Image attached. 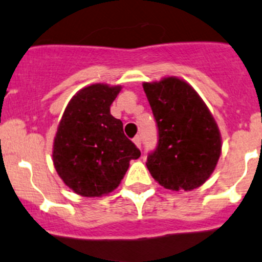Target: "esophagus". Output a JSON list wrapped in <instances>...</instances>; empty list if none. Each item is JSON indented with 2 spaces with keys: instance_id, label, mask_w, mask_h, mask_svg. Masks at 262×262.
<instances>
[{
  "instance_id": "esophagus-1",
  "label": "esophagus",
  "mask_w": 262,
  "mask_h": 262,
  "mask_svg": "<svg viewBox=\"0 0 262 262\" xmlns=\"http://www.w3.org/2000/svg\"><path fill=\"white\" fill-rule=\"evenodd\" d=\"M133 142H134V144L137 145V147L140 148V145H142V138H140V136H137V137H134Z\"/></svg>"
}]
</instances>
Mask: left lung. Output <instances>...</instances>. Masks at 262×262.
<instances>
[{"mask_svg": "<svg viewBox=\"0 0 262 262\" xmlns=\"http://www.w3.org/2000/svg\"><path fill=\"white\" fill-rule=\"evenodd\" d=\"M158 126V145L147 168L164 188L192 191L210 178L221 156L216 120L196 90L176 76L144 82Z\"/></svg>", "mask_w": 262, "mask_h": 262, "instance_id": "left-lung-1", "label": "left lung"}]
</instances>
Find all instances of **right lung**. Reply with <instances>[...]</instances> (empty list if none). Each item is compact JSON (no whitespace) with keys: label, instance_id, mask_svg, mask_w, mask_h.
Listing matches in <instances>:
<instances>
[{"label":"right lung","instance_id":"1","mask_svg":"<svg viewBox=\"0 0 262 262\" xmlns=\"http://www.w3.org/2000/svg\"><path fill=\"white\" fill-rule=\"evenodd\" d=\"M120 85L92 84L82 88L65 108L52 145L59 177L82 197H101L122 182L132 159L140 150L123 132V123L110 114Z\"/></svg>","mask_w":262,"mask_h":262}]
</instances>
